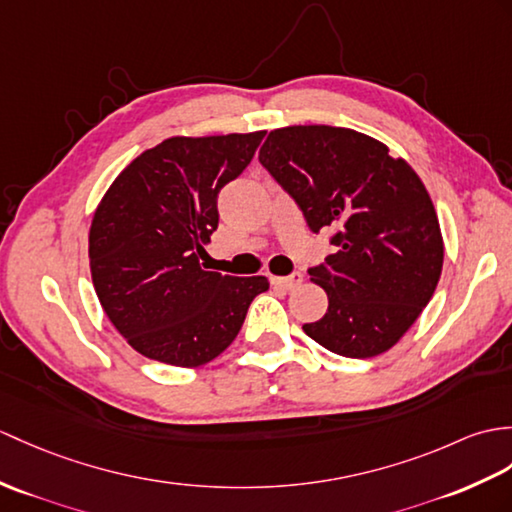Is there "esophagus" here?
<instances>
[{"instance_id": "1", "label": "esophagus", "mask_w": 512, "mask_h": 512, "mask_svg": "<svg viewBox=\"0 0 512 512\" xmlns=\"http://www.w3.org/2000/svg\"><path fill=\"white\" fill-rule=\"evenodd\" d=\"M301 281H303L301 272H292L290 277H272V279H270V283L275 285V288H281V290H294V288H299Z\"/></svg>"}]
</instances>
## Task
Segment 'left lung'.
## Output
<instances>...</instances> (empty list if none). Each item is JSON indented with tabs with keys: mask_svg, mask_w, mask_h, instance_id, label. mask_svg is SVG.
Returning <instances> with one entry per match:
<instances>
[{
	"mask_svg": "<svg viewBox=\"0 0 512 512\" xmlns=\"http://www.w3.org/2000/svg\"><path fill=\"white\" fill-rule=\"evenodd\" d=\"M259 163L301 207L307 227L336 231V253L310 268L329 307L303 325L305 334L344 358L395 347L443 270V235L419 174L382 141L323 124L270 130Z\"/></svg>",
	"mask_w": 512,
	"mask_h": 512,
	"instance_id": "left-lung-1",
	"label": "left lung"
}]
</instances>
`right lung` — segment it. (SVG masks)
<instances>
[{"label":"right lung","instance_id":"obj_1","mask_svg":"<svg viewBox=\"0 0 512 512\" xmlns=\"http://www.w3.org/2000/svg\"><path fill=\"white\" fill-rule=\"evenodd\" d=\"M264 130L170 137L128 163L95 209L89 264L102 310L150 360L194 368L229 347L266 277L202 270L220 189L251 163Z\"/></svg>","mask_w":512,"mask_h":512}]
</instances>
